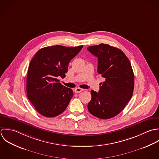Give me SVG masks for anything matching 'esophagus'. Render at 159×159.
Returning <instances> with one entry per match:
<instances>
[{
    "instance_id": "obj_1",
    "label": "esophagus",
    "mask_w": 159,
    "mask_h": 159,
    "mask_svg": "<svg viewBox=\"0 0 159 159\" xmlns=\"http://www.w3.org/2000/svg\"><path fill=\"white\" fill-rule=\"evenodd\" d=\"M84 90L83 89H80V88H76V89H75L74 90V92L75 93H80L81 92H82Z\"/></svg>"
}]
</instances>
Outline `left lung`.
Here are the masks:
<instances>
[{
  "label": "left lung",
  "instance_id": "8db88e82",
  "mask_svg": "<svg viewBox=\"0 0 159 159\" xmlns=\"http://www.w3.org/2000/svg\"><path fill=\"white\" fill-rule=\"evenodd\" d=\"M98 58V72L104 78L99 90L91 91L89 111L101 119L112 118L125 107L133 95L134 73L131 63L120 49L101 43L87 48Z\"/></svg>",
  "mask_w": 159,
  "mask_h": 159
}]
</instances>
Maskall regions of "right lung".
Segmentation results:
<instances>
[{"label": "right lung", "mask_w": 159, "mask_h": 159, "mask_svg": "<svg viewBox=\"0 0 159 159\" xmlns=\"http://www.w3.org/2000/svg\"><path fill=\"white\" fill-rule=\"evenodd\" d=\"M82 47H47L33 57L28 68L26 92L29 100L42 116L56 117L67 107L73 92L58 82V79L66 76L69 62Z\"/></svg>", "instance_id": "1"}]
</instances>
